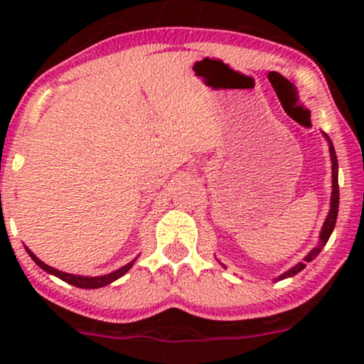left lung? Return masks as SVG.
Masks as SVG:
<instances>
[{
	"instance_id": "1",
	"label": "left lung",
	"mask_w": 364,
	"mask_h": 364,
	"mask_svg": "<svg viewBox=\"0 0 364 364\" xmlns=\"http://www.w3.org/2000/svg\"><path fill=\"white\" fill-rule=\"evenodd\" d=\"M323 133V132H321ZM323 136L327 139L328 141V152H330V162H332V195H330V210L327 214V219H325L323 225H321V231H320V240H318V245L315 246V248H311V252L306 255V257L303 258V262L296 263V265H292L289 270H286V272L279 275V277H275L274 281H282V279H287V277H292V275H296L298 272H301L304 269V263L306 262H311L313 258H316V255L321 252V248H323L325 245H327L330 235H332L333 228H336V220H337V212H339V162H337V156H336V149H333V144L332 140L328 139L327 133H323ZM220 265L224 267V263H220Z\"/></svg>"
}]
</instances>
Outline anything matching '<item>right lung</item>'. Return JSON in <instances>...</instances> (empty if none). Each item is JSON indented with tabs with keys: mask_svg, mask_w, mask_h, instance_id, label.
<instances>
[{
	"mask_svg": "<svg viewBox=\"0 0 364 364\" xmlns=\"http://www.w3.org/2000/svg\"><path fill=\"white\" fill-rule=\"evenodd\" d=\"M25 250H27V253L31 255L32 260H34L37 265H39L41 269L44 270V272H48V274H51V275H56V277L61 279V281L72 284V286H75V287H80V289H99V287H104V286H107V284L118 281L119 277H123V275L127 274L129 269H132L133 263H135V260H136V258H133V260L129 262V263H127V265H123V267H121V269L114 270V272H111V274L97 275V277H89V275H75V274L61 272V270L54 269V267L46 265V263L43 260H39V258H37L36 255L27 248V246H25Z\"/></svg>",
	"mask_w": 364,
	"mask_h": 364,
	"instance_id": "right-lung-1",
	"label": "right lung"
}]
</instances>
